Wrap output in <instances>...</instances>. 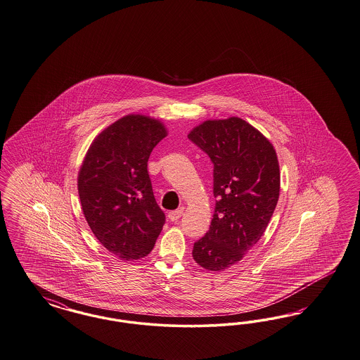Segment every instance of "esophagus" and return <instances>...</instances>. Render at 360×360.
<instances>
[{
	"label": "esophagus",
	"instance_id": "1",
	"mask_svg": "<svg viewBox=\"0 0 360 360\" xmlns=\"http://www.w3.org/2000/svg\"><path fill=\"white\" fill-rule=\"evenodd\" d=\"M184 215V210H174L169 212V219L172 222H176Z\"/></svg>",
	"mask_w": 360,
	"mask_h": 360
}]
</instances>
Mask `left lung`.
<instances>
[{
    "label": "left lung",
    "instance_id": "obj_1",
    "mask_svg": "<svg viewBox=\"0 0 360 360\" xmlns=\"http://www.w3.org/2000/svg\"><path fill=\"white\" fill-rule=\"evenodd\" d=\"M187 136L210 157L217 198L210 230L194 243L193 258L207 271H224L257 245L273 217L281 188L276 151L239 117L205 121Z\"/></svg>",
    "mask_w": 360,
    "mask_h": 360
}]
</instances>
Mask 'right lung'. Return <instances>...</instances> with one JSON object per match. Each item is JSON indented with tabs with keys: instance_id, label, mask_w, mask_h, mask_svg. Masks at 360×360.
<instances>
[{
	"instance_id": "1",
	"label": "right lung",
	"mask_w": 360,
	"mask_h": 360,
	"mask_svg": "<svg viewBox=\"0 0 360 360\" xmlns=\"http://www.w3.org/2000/svg\"><path fill=\"white\" fill-rule=\"evenodd\" d=\"M166 136L165 124L155 118L124 115L96 136L81 165L77 182L87 224L122 261L150 254L165 224L148 161Z\"/></svg>"
}]
</instances>
